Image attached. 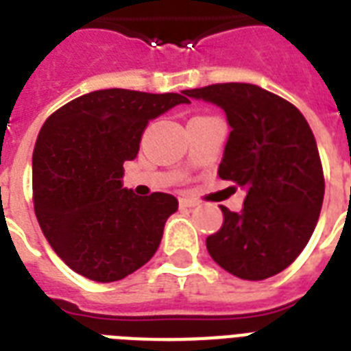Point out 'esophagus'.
<instances>
[{
    "instance_id": "1",
    "label": "esophagus",
    "mask_w": 351,
    "mask_h": 351,
    "mask_svg": "<svg viewBox=\"0 0 351 351\" xmlns=\"http://www.w3.org/2000/svg\"><path fill=\"white\" fill-rule=\"evenodd\" d=\"M198 206L197 200H193V198H180V208H195Z\"/></svg>"
}]
</instances>
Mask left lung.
I'll return each instance as SVG.
<instances>
[{
  "mask_svg": "<svg viewBox=\"0 0 351 351\" xmlns=\"http://www.w3.org/2000/svg\"><path fill=\"white\" fill-rule=\"evenodd\" d=\"M224 109L231 127L219 176L245 191L239 213L220 206L224 224L206 245L220 267L244 280L277 275L300 255L315 230L324 175L302 112L251 84L184 90Z\"/></svg>",
  "mask_w": 351,
  "mask_h": 351,
  "instance_id": "obj_1",
  "label": "left lung"
}]
</instances>
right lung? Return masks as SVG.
Returning <instances> with one entry per match:
<instances>
[{
	"instance_id": "right-lung-1",
	"label": "right lung",
	"mask_w": 351,
	"mask_h": 351,
	"mask_svg": "<svg viewBox=\"0 0 351 351\" xmlns=\"http://www.w3.org/2000/svg\"><path fill=\"white\" fill-rule=\"evenodd\" d=\"M178 104L189 100L176 93L95 90L41 127L32 153L36 219L52 250L80 275L121 280L158 250L178 200L167 193L136 197L121 176L149 120Z\"/></svg>"
}]
</instances>
